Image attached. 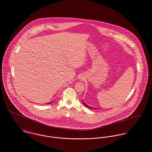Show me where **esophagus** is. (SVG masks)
<instances>
[{"label":"esophagus","mask_w":152,"mask_h":152,"mask_svg":"<svg viewBox=\"0 0 152 152\" xmlns=\"http://www.w3.org/2000/svg\"><path fill=\"white\" fill-rule=\"evenodd\" d=\"M81 79H83V78H81Z\"/></svg>","instance_id":"1"}]
</instances>
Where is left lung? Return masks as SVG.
Returning a JSON list of instances; mask_svg holds the SVG:
<instances>
[{
	"label": "left lung",
	"mask_w": 152,
	"mask_h": 152,
	"mask_svg": "<svg viewBox=\"0 0 152 152\" xmlns=\"http://www.w3.org/2000/svg\"><path fill=\"white\" fill-rule=\"evenodd\" d=\"M83 104H84V105L86 107H87V108H88L89 109H96V108H93V107H90V106H89V105H87L84 102V101L83 100Z\"/></svg>",
	"instance_id": "8db88e82"
}]
</instances>
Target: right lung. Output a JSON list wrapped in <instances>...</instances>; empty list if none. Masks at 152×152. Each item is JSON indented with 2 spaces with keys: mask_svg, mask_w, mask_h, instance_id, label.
Listing matches in <instances>:
<instances>
[{
  "mask_svg": "<svg viewBox=\"0 0 152 152\" xmlns=\"http://www.w3.org/2000/svg\"><path fill=\"white\" fill-rule=\"evenodd\" d=\"M52 102H48V103H47L46 104H51V103H52Z\"/></svg>",
  "mask_w": 152,
  "mask_h": 152,
  "instance_id": "1",
  "label": "right lung"
}]
</instances>
